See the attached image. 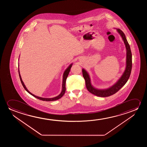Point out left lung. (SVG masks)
Listing matches in <instances>:
<instances>
[{
    "instance_id": "1",
    "label": "left lung",
    "mask_w": 147,
    "mask_h": 147,
    "mask_svg": "<svg viewBox=\"0 0 147 147\" xmlns=\"http://www.w3.org/2000/svg\"><path fill=\"white\" fill-rule=\"evenodd\" d=\"M117 32L121 34L124 41L126 49H127V66L125 72L122 76L119 79L115 84L107 89L105 90H98L94 88L91 84L90 79L88 74L84 69H82L83 76L85 80V84L87 90L93 94L97 96L107 97L114 94L117 93L120 89L125 85L129 79L131 75V67H132V55L131 52V48L127 42V38H125V34L120 29H117Z\"/></svg>"
}]
</instances>
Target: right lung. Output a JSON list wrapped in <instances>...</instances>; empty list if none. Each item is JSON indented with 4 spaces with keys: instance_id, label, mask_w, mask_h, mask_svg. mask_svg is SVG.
<instances>
[{
    "instance_id": "add662e5",
    "label": "right lung",
    "mask_w": 147,
    "mask_h": 147,
    "mask_svg": "<svg viewBox=\"0 0 147 147\" xmlns=\"http://www.w3.org/2000/svg\"><path fill=\"white\" fill-rule=\"evenodd\" d=\"M72 64H71L69 66L68 68L64 72V75H63V79L62 84V92H61V93L58 96L55 97H54V98H42V97H40L36 96L34 95L32 93H30V91L27 89V88H26V87L25 86L24 83L23 82L22 79V78H21V76H20V71H19V69H18L19 76H20V81H21V82H22V86L24 87V88L25 89V90H26L30 94L32 95L33 96H34V97H36V98L38 99H40V100H42L43 101H52L56 100H58L59 99H60V98H61V97L63 96V95L64 94L65 92V91H66V79L67 78V77L68 76L69 72H70V71L71 68V67H72ZM18 66H19V65H18Z\"/></svg>"
}]
</instances>
